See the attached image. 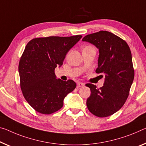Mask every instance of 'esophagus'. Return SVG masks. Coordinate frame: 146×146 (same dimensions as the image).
<instances>
[{
	"label": "esophagus",
	"instance_id": "obj_1",
	"mask_svg": "<svg viewBox=\"0 0 146 146\" xmlns=\"http://www.w3.org/2000/svg\"><path fill=\"white\" fill-rule=\"evenodd\" d=\"M84 86H85V84L82 82H78L77 84V86L78 87H84Z\"/></svg>",
	"mask_w": 146,
	"mask_h": 146
}]
</instances>
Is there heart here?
I'll return each mask as SVG.
<instances>
[{
	"label": "heart",
	"instance_id": "heart-1",
	"mask_svg": "<svg viewBox=\"0 0 146 146\" xmlns=\"http://www.w3.org/2000/svg\"><path fill=\"white\" fill-rule=\"evenodd\" d=\"M89 47H91V46H86V47H85L84 48H89Z\"/></svg>",
	"mask_w": 146,
	"mask_h": 146
}]
</instances>
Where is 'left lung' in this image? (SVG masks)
Here are the masks:
<instances>
[{
  "label": "left lung",
  "mask_w": 146,
  "mask_h": 146,
  "mask_svg": "<svg viewBox=\"0 0 146 146\" xmlns=\"http://www.w3.org/2000/svg\"><path fill=\"white\" fill-rule=\"evenodd\" d=\"M82 41L98 49L96 72L105 75L104 86L100 88L91 84L86 85L91 89L87 108L97 117H108L121 108L129 95L134 77L131 50L125 40L106 31L87 35Z\"/></svg>",
  "instance_id": "left-lung-1"
}]
</instances>
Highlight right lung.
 <instances>
[{"label":"right lung","instance_id":"obj_1","mask_svg":"<svg viewBox=\"0 0 146 146\" xmlns=\"http://www.w3.org/2000/svg\"><path fill=\"white\" fill-rule=\"evenodd\" d=\"M82 35L36 38L28 42L19 63L20 86L25 100L42 114L57 111L65 96L76 88L72 80L57 79L55 69Z\"/></svg>","mask_w":146,"mask_h":146}]
</instances>
